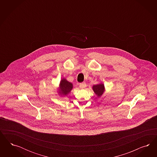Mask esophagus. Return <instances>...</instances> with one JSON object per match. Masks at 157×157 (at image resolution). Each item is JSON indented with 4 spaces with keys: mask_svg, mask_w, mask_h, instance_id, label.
Wrapping results in <instances>:
<instances>
[{
    "mask_svg": "<svg viewBox=\"0 0 157 157\" xmlns=\"http://www.w3.org/2000/svg\"><path fill=\"white\" fill-rule=\"evenodd\" d=\"M79 87L81 89H85L86 87V84L85 82H82L79 84Z\"/></svg>",
    "mask_w": 157,
    "mask_h": 157,
    "instance_id": "obj_1",
    "label": "esophagus"
}]
</instances>
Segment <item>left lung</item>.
<instances>
[{
  "mask_svg": "<svg viewBox=\"0 0 157 157\" xmlns=\"http://www.w3.org/2000/svg\"><path fill=\"white\" fill-rule=\"evenodd\" d=\"M93 90L94 91V93L98 97H101L105 91V87L104 83L101 82L100 83L94 85L92 87Z\"/></svg>",
  "mask_w": 157,
  "mask_h": 157,
  "instance_id": "1",
  "label": "left lung"
}]
</instances>
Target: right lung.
Wrapping results in <instances>:
<instances>
[{
  "label": "right lung",
  "instance_id": "right-lung-1",
  "mask_svg": "<svg viewBox=\"0 0 157 157\" xmlns=\"http://www.w3.org/2000/svg\"><path fill=\"white\" fill-rule=\"evenodd\" d=\"M73 89L72 83L68 82L65 78H63L59 83L57 92L60 97H67Z\"/></svg>",
  "mask_w": 157,
  "mask_h": 157
}]
</instances>
